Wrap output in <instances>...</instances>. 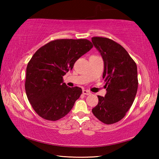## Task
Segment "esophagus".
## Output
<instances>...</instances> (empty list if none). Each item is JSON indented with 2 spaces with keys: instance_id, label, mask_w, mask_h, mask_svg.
Masks as SVG:
<instances>
[{
  "instance_id": "1",
  "label": "esophagus",
  "mask_w": 159,
  "mask_h": 159,
  "mask_svg": "<svg viewBox=\"0 0 159 159\" xmlns=\"http://www.w3.org/2000/svg\"><path fill=\"white\" fill-rule=\"evenodd\" d=\"M83 95H91V93L90 92V91H88V90H83Z\"/></svg>"
}]
</instances>
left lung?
<instances>
[{"label":"left lung","mask_w":159,"mask_h":159,"mask_svg":"<svg viewBox=\"0 0 159 159\" xmlns=\"http://www.w3.org/2000/svg\"><path fill=\"white\" fill-rule=\"evenodd\" d=\"M92 43L104 61L103 77L107 93L98 95L93 114L102 123L113 124L125 116L133 104L138 88V69L121 45L107 38L93 37Z\"/></svg>","instance_id":"obj_1"}]
</instances>
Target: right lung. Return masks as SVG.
I'll use <instances>...</instances> for the list:
<instances>
[{
    "label": "right lung",
    "mask_w": 159,
    "mask_h": 159,
    "mask_svg": "<svg viewBox=\"0 0 159 159\" xmlns=\"http://www.w3.org/2000/svg\"><path fill=\"white\" fill-rule=\"evenodd\" d=\"M93 47L87 39H60L48 43L34 53L26 67L25 90L40 116L57 120L71 111L82 89L68 87L63 76Z\"/></svg>",
    "instance_id": "obj_1"
}]
</instances>
